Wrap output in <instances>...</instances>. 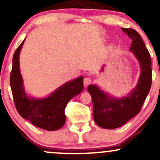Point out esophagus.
<instances>
[{"label": "esophagus", "mask_w": 160, "mask_h": 160, "mask_svg": "<svg viewBox=\"0 0 160 160\" xmlns=\"http://www.w3.org/2000/svg\"><path fill=\"white\" fill-rule=\"evenodd\" d=\"M91 78H89V77H86V78H84L83 80V84H84V86L86 87L88 85H89V84L91 83Z\"/></svg>", "instance_id": "34e87169"}]
</instances>
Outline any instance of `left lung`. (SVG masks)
Listing matches in <instances>:
<instances>
[{
  "label": "left lung",
  "instance_id": "left-lung-1",
  "mask_svg": "<svg viewBox=\"0 0 160 160\" xmlns=\"http://www.w3.org/2000/svg\"><path fill=\"white\" fill-rule=\"evenodd\" d=\"M122 31L132 42L129 50L138 61L141 73L136 86L126 96L117 98L102 90L98 85L91 84L87 89L92 99L93 118L98 126L113 129L133 118L141 111L152 83L151 60L140 34L132 28Z\"/></svg>",
  "mask_w": 160,
  "mask_h": 160
}]
</instances>
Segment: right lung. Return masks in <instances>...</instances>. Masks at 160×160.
I'll return each mask as SVG.
<instances>
[{
	"label": "right lung",
	"mask_w": 160,
	"mask_h": 160,
	"mask_svg": "<svg viewBox=\"0 0 160 160\" xmlns=\"http://www.w3.org/2000/svg\"><path fill=\"white\" fill-rule=\"evenodd\" d=\"M25 40L12 57L10 86L16 108L22 117L37 127L47 131L58 130L65 123L68 102L83 89V77L65 82L44 98L29 96L25 92L19 66V54Z\"/></svg>",
	"instance_id": "add662e5"
}]
</instances>
